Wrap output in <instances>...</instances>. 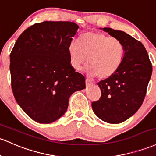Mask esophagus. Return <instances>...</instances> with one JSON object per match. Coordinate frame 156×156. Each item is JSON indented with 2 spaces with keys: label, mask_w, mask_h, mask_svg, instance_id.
<instances>
[{
  "label": "esophagus",
  "mask_w": 156,
  "mask_h": 156,
  "mask_svg": "<svg viewBox=\"0 0 156 156\" xmlns=\"http://www.w3.org/2000/svg\"><path fill=\"white\" fill-rule=\"evenodd\" d=\"M85 83H86L87 86H88V85H90V83H91V82H90V81L88 79V78H86V80H85Z\"/></svg>",
  "instance_id": "esophagus-1"
}]
</instances>
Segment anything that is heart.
Instances as JSON below:
<instances>
[{
  "label": "heart",
  "instance_id": "b5f03b06",
  "mask_svg": "<svg viewBox=\"0 0 156 156\" xmlns=\"http://www.w3.org/2000/svg\"><path fill=\"white\" fill-rule=\"evenodd\" d=\"M124 52V44L119 39L98 32H85L79 41H73L69 46L72 66L79 70L87 61L88 74L101 80L112 76L119 70Z\"/></svg>",
  "mask_w": 156,
  "mask_h": 156
}]
</instances>
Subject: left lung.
Listing matches in <instances>:
<instances>
[{
  "label": "left lung",
  "instance_id": "8db88e82",
  "mask_svg": "<svg viewBox=\"0 0 156 156\" xmlns=\"http://www.w3.org/2000/svg\"><path fill=\"white\" fill-rule=\"evenodd\" d=\"M103 30L119 39L125 52L119 70L112 76L98 83L101 96L92 102V108L102 121L119 124L130 118L141 106L153 67L141 42L123 31L108 27Z\"/></svg>",
  "mask_w": 156,
  "mask_h": 156
}]
</instances>
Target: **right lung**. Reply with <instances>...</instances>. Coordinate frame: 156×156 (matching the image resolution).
I'll list each match as a JSON object with an SVG mask.
<instances>
[{
	"instance_id": "add662e5",
	"label": "right lung",
	"mask_w": 156,
	"mask_h": 156,
	"mask_svg": "<svg viewBox=\"0 0 156 156\" xmlns=\"http://www.w3.org/2000/svg\"><path fill=\"white\" fill-rule=\"evenodd\" d=\"M78 28L68 21L35 23L20 35L10 53L13 95L37 122L58 119L72 94L86 87L84 76L70 64L69 46Z\"/></svg>"
}]
</instances>
